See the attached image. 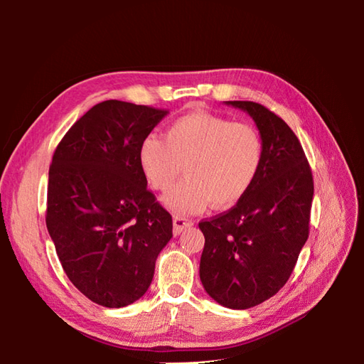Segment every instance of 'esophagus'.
Returning a JSON list of instances; mask_svg holds the SVG:
<instances>
[{"mask_svg":"<svg viewBox=\"0 0 364 364\" xmlns=\"http://www.w3.org/2000/svg\"><path fill=\"white\" fill-rule=\"evenodd\" d=\"M192 225V220L184 215H173V235H180L184 228Z\"/></svg>","mask_w":364,"mask_h":364,"instance_id":"esophagus-1","label":"esophagus"}]
</instances>
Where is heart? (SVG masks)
Wrapping results in <instances>:
<instances>
[{"label":"heart","instance_id":"b5f03b06","mask_svg":"<svg viewBox=\"0 0 364 364\" xmlns=\"http://www.w3.org/2000/svg\"><path fill=\"white\" fill-rule=\"evenodd\" d=\"M262 139L257 128L210 112H191L164 131L146 136L139 164L156 191H167L183 167L188 178L168 192L164 203L176 213H198L211 203L223 210L236 205L258 176Z\"/></svg>","mask_w":364,"mask_h":364}]
</instances>
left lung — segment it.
I'll use <instances>...</instances> for the list:
<instances>
[{
  "mask_svg": "<svg viewBox=\"0 0 364 364\" xmlns=\"http://www.w3.org/2000/svg\"><path fill=\"white\" fill-rule=\"evenodd\" d=\"M250 114L262 162L249 192L228 211L198 223L205 236L200 280L218 304L247 310L289 280L310 235L313 173L297 136L255 102H227Z\"/></svg>",
  "mask_w": 364,
  "mask_h": 364,
  "instance_id": "left-lung-1",
  "label": "left lung"
}]
</instances>
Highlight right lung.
Returning <instances> with one entry per match:
<instances>
[{
	"label": "right lung",
	"mask_w": 364,
	"mask_h": 364,
	"mask_svg": "<svg viewBox=\"0 0 364 364\" xmlns=\"http://www.w3.org/2000/svg\"><path fill=\"white\" fill-rule=\"evenodd\" d=\"M167 109L106 100L67 131L53 154L46 228L84 296L122 308L149 289L172 215L146 189L139 146Z\"/></svg>",
	"instance_id": "right-lung-1"
}]
</instances>
